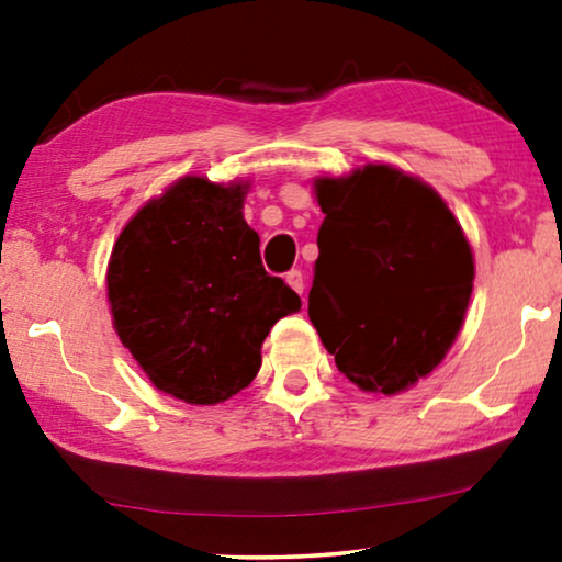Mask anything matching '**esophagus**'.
Masks as SVG:
<instances>
[{"label": "esophagus", "mask_w": 562, "mask_h": 562, "mask_svg": "<svg viewBox=\"0 0 562 562\" xmlns=\"http://www.w3.org/2000/svg\"><path fill=\"white\" fill-rule=\"evenodd\" d=\"M286 283H289V286H291V289H294V291H296V294H299V296H302V294H304V273H302V271H299V268H294V271H289V273H286Z\"/></svg>", "instance_id": "34e87169"}]
</instances>
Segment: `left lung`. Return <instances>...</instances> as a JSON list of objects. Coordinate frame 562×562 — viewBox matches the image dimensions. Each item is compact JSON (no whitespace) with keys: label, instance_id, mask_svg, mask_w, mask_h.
I'll return each mask as SVG.
<instances>
[{"label":"left lung","instance_id":"left-lung-1","mask_svg":"<svg viewBox=\"0 0 562 562\" xmlns=\"http://www.w3.org/2000/svg\"><path fill=\"white\" fill-rule=\"evenodd\" d=\"M325 212L310 319L340 373L398 394L442 363L463 327L473 252L425 181L386 164L314 181Z\"/></svg>","mask_w":562,"mask_h":562}]
</instances>
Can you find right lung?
Returning <instances> with one entry per match:
<instances>
[{"mask_svg":"<svg viewBox=\"0 0 562 562\" xmlns=\"http://www.w3.org/2000/svg\"><path fill=\"white\" fill-rule=\"evenodd\" d=\"M248 183L183 176L140 206L106 268L120 340L153 386L220 404L256 379L260 345L302 299L260 263Z\"/></svg>","mask_w":562,"mask_h":562,"instance_id":"add662e5","label":"right lung"}]
</instances>
